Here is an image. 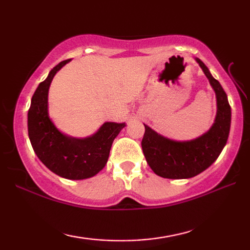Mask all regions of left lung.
I'll return each mask as SVG.
<instances>
[{"instance_id":"obj_1","label":"left lung","mask_w":250,"mask_h":250,"mask_svg":"<svg viewBox=\"0 0 250 250\" xmlns=\"http://www.w3.org/2000/svg\"><path fill=\"white\" fill-rule=\"evenodd\" d=\"M217 99L216 119L202 137L191 141H173L146 125L141 146L146 160L155 174L166 179H188L209 167L225 146L230 129L231 111L227 95L218 80L210 75L201 59L196 58Z\"/></svg>"}]
</instances>
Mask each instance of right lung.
Returning a JSON list of instances; mask_svg holds the SVG:
<instances>
[{
    "mask_svg": "<svg viewBox=\"0 0 250 250\" xmlns=\"http://www.w3.org/2000/svg\"><path fill=\"white\" fill-rule=\"evenodd\" d=\"M70 62L62 61L49 71L32 97L27 113L28 137L39 159L46 167L68 180H83L96 175L107 163L110 149L125 124L105 122L86 139L69 138L59 132L47 112V97L55 74Z\"/></svg>",
    "mask_w": 250,
    "mask_h": 250,
    "instance_id": "right-lung-1",
    "label": "right lung"
}]
</instances>
